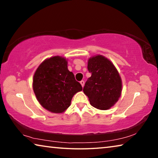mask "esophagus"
Segmentation results:
<instances>
[{
    "label": "esophagus",
    "mask_w": 158,
    "mask_h": 158,
    "mask_svg": "<svg viewBox=\"0 0 158 158\" xmlns=\"http://www.w3.org/2000/svg\"><path fill=\"white\" fill-rule=\"evenodd\" d=\"M80 84H81V85H82V87H84V84H85V82H84V81H80Z\"/></svg>",
    "instance_id": "esophagus-1"
}]
</instances>
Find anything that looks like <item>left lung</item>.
Instances as JSON below:
<instances>
[{
    "label": "left lung",
    "instance_id": "obj_1",
    "mask_svg": "<svg viewBox=\"0 0 158 158\" xmlns=\"http://www.w3.org/2000/svg\"><path fill=\"white\" fill-rule=\"evenodd\" d=\"M88 70L91 76L87 79L83 91L94 107L106 110L120 98L122 83L117 69L107 58L98 55L90 58Z\"/></svg>",
    "mask_w": 158,
    "mask_h": 158
}]
</instances>
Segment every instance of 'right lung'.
I'll use <instances>...</instances> for the list:
<instances>
[{"instance_id":"obj_1","label":"right lung","mask_w":158,"mask_h":158,"mask_svg":"<svg viewBox=\"0 0 158 158\" xmlns=\"http://www.w3.org/2000/svg\"><path fill=\"white\" fill-rule=\"evenodd\" d=\"M64 58L53 56L38 67L33 77V90L40 105L53 113H62L82 86L68 69Z\"/></svg>"}]
</instances>
